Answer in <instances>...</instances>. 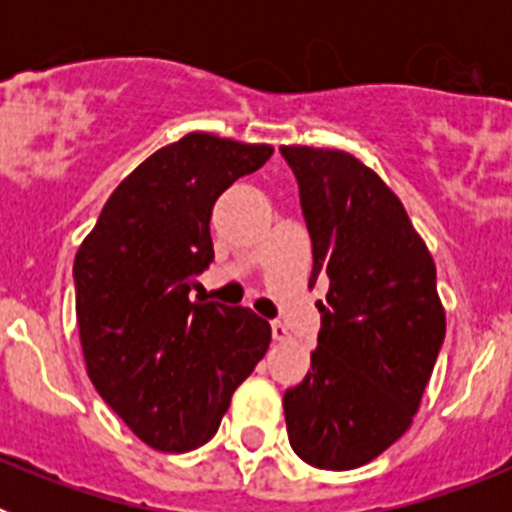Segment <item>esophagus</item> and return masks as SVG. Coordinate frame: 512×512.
Listing matches in <instances>:
<instances>
[{
  "mask_svg": "<svg viewBox=\"0 0 512 512\" xmlns=\"http://www.w3.org/2000/svg\"><path fill=\"white\" fill-rule=\"evenodd\" d=\"M271 336H274V341H287L289 333L279 320H274V323H271Z\"/></svg>",
  "mask_w": 512,
  "mask_h": 512,
  "instance_id": "34e87169",
  "label": "esophagus"
}]
</instances>
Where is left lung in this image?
Returning a JSON list of instances; mask_svg holds the SVG:
<instances>
[{
  "label": "left lung",
  "instance_id": "8db88e82",
  "mask_svg": "<svg viewBox=\"0 0 512 512\" xmlns=\"http://www.w3.org/2000/svg\"><path fill=\"white\" fill-rule=\"evenodd\" d=\"M300 187L323 282L307 377L284 392L287 436L310 467L356 469L413 423L446 336L436 264L390 187L343 151L279 148Z\"/></svg>",
  "mask_w": 512,
  "mask_h": 512
}]
</instances>
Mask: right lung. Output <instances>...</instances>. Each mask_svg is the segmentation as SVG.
Listing matches in <instances>:
<instances>
[{
    "instance_id": "add662e5",
    "label": "right lung",
    "mask_w": 512,
    "mask_h": 512,
    "mask_svg": "<svg viewBox=\"0 0 512 512\" xmlns=\"http://www.w3.org/2000/svg\"><path fill=\"white\" fill-rule=\"evenodd\" d=\"M271 146L189 133L112 192L74 259L76 320L92 384L151 449L192 451L220 428L271 328L248 307L189 300L215 259L212 205Z\"/></svg>"
}]
</instances>
